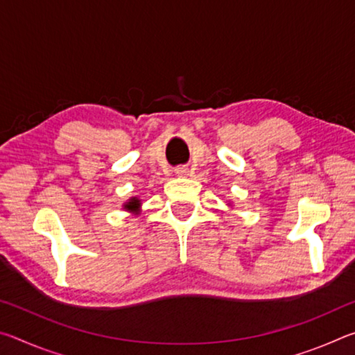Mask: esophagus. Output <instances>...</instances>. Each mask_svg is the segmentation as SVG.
Returning a JSON list of instances; mask_svg holds the SVG:
<instances>
[{"mask_svg":"<svg viewBox=\"0 0 355 355\" xmlns=\"http://www.w3.org/2000/svg\"><path fill=\"white\" fill-rule=\"evenodd\" d=\"M188 172L189 169L186 166H178L175 169V173H178V175H188Z\"/></svg>","mask_w":355,"mask_h":355,"instance_id":"esophagus-1","label":"esophagus"}]
</instances>
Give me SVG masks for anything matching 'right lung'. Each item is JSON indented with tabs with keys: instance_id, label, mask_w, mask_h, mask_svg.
<instances>
[{
	"instance_id": "right-lung-1",
	"label": "right lung",
	"mask_w": 355,
	"mask_h": 355,
	"mask_svg": "<svg viewBox=\"0 0 355 355\" xmlns=\"http://www.w3.org/2000/svg\"><path fill=\"white\" fill-rule=\"evenodd\" d=\"M141 207V200L136 199V197H133V199H130L128 203H125V209H130V211H137Z\"/></svg>"
}]
</instances>
